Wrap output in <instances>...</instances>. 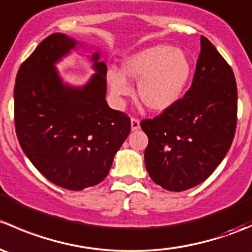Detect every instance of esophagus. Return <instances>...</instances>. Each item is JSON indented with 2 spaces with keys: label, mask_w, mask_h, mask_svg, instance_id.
I'll return each mask as SVG.
<instances>
[{
  "label": "esophagus",
  "mask_w": 252,
  "mask_h": 252,
  "mask_svg": "<svg viewBox=\"0 0 252 252\" xmlns=\"http://www.w3.org/2000/svg\"><path fill=\"white\" fill-rule=\"evenodd\" d=\"M130 126H131V130H138L140 128V122L138 121L136 118H131L130 119Z\"/></svg>",
  "instance_id": "34e87169"
}]
</instances>
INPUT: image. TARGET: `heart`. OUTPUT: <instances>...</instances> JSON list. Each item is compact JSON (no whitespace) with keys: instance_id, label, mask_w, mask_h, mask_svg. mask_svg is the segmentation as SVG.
<instances>
[{"instance_id":"heart-1","label":"heart","mask_w":252,"mask_h":252,"mask_svg":"<svg viewBox=\"0 0 252 252\" xmlns=\"http://www.w3.org/2000/svg\"><path fill=\"white\" fill-rule=\"evenodd\" d=\"M191 74L192 63L185 51L154 45L128 56L122 62V70L108 68L106 78L117 98L130 95L128 79L138 81V97L142 105L162 113L179 102Z\"/></svg>"}]
</instances>
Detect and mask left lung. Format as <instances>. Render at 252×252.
<instances>
[{
	"instance_id": "1",
	"label": "left lung",
	"mask_w": 252,
	"mask_h": 252,
	"mask_svg": "<svg viewBox=\"0 0 252 252\" xmlns=\"http://www.w3.org/2000/svg\"><path fill=\"white\" fill-rule=\"evenodd\" d=\"M235 77L216 47L201 36L192 84L171 110L141 122L149 138L145 166L169 191L207 179L227 155L236 128Z\"/></svg>"
}]
</instances>
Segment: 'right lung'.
Instances as JSON below:
<instances>
[{"label": "right lung", "instance_id": "obj_1", "mask_svg": "<svg viewBox=\"0 0 252 252\" xmlns=\"http://www.w3.org/2000/svg\"><path fill=\"white\" fill-rule=\"evenodd\" d=\"M83 42L62 32L47 36L20 65L14 86V123L23 151L51 183L68 190L94 187L107 177L130 133V119L106 101L107 65L100 48L84 85L65 83L57 63ZM86 50V48H85Z\"/></svg>", "mask_w": 252, "mask_h": 252}]
</instances>
